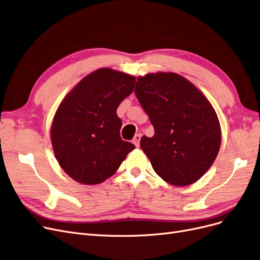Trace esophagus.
I'll list each match as a JSON object with an SVG mask.
<instances>
[{"mask_svg": "<svg viewBox=\"0 0 260 260\" xmlns=\"http://www.w3.org/2000/svg\"><path fill=\"white\" fill-rule=\"evenodd\" d=\"M140 138H141V135L140 134H137V135H135V137H134V139H133V143L137 146H139V144H140Z\"/></svg>", "mask_w": 260, "mask_h": 260, "instance_id": "34e87169", "label": "esophagus"}]
</instances>
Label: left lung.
Wrapping results in <instances>:
<instances>
[{"label":"left lung","mask_w":260,"mask_h":260,"mask_svg":"<svg viewBox=\"0 0 260 260\" xmlns=\"http://www.w3.org/2000/svg\"><path fill=\"white\" fill-rule=\"evenodd\" d=\"M135 94L154 126V136L140 140L154 171L174 186L197 182L221 144L220 123L209 101L185 77L165 72L138 77Z\"/></svg>","instance_id":"left-lung-1"}]
</instances>
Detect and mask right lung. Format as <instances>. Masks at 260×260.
Returning <instances> with one entry per match:
<instances>
[{
  "label": "right lung",
  "instance_id": "1",
  "mask_svg": "<svg viewBox=\"0 0 260 260\" xmlns=\"http://www.w3.org/2000/svg\"><path fill=\"white\" fill-rule=\"evenodd\" d=\"M135 82L134 76L103 68L84 77L59 105L51 129L53 150L76 182H104L135 149L120 137L122 121L117 116Z\"/></svg>",
  "mask_w": 260,
  "mask_h": 260
}]
</instances>
